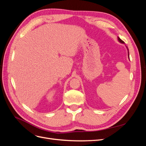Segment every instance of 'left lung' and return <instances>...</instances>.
<instances>
[{
	"mask_svg": "<svg viewBox=\"0 0 146 146\" xmlns=\"http://www.w3.org/2000/svg\"><path fill=\"white\" fill-rule=\"evenodd\" d=\"M118 40H119V42H121V43H124V42H123V41L122 40V39H120V38H119V37H118ZM127 49H128V50H129V48H127ZM128 55H129V51H128Z\"/></svg>",
	"mask_w": 146,
	"mask_h": 146,
	"instance_id": "obj_1",
	"label": "left lung"
}]
</instances>
